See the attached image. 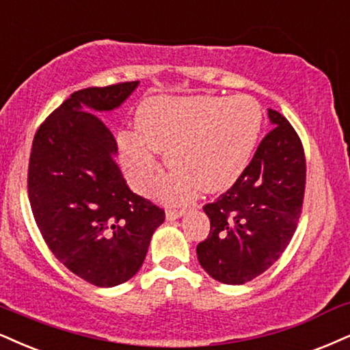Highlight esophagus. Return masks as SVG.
Segmentation results:
<instances>
[{"instance_id":"34e87169","label":"esophagus","mask_w":350,"mask_h":350,"mask_svg":"<svg viewBox=\"0 0 350 350\" xmlns=\"http://www.w3.org/2000/svg\"><path fill=\"white\" fill-rule=\"evenodd\" d=\"M185 214V209H167L165 211V219L167 221H176Z\"/></svg>"}]
</instances>
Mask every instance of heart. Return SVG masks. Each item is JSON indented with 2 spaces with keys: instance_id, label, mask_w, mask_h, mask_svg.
<instances>
[{
  "instance_id": "obj_1",
  "label": "heart",
  "mask_w": 350,
  "mask_h": 350,
  "mask_svg": "<svg viewBox=\"0 0 350 350\" xmlns=\"http://www.w3.org/2000/svg\"><path fill=\"white\" fill-rule=\"evenodd\" d=\"M261 109L248 96L154 97L136 111V133L118 135V150L135 187L148 191L159 175L152 152L175 170L163 196L187 201L230 188L248 167L261 131Z\"/></svg>"
}]
</instances>
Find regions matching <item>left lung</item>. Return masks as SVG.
I'll return each instance as SVG.
<instances>
[{
    "label": "left lung",
    "instance_id": "left-lung-1",
    "mask_svg": "<svg viewBox=\"0 0 350 350\" xmlns=\"http://www.w3.org/2000/svg\"><path fill=\"white\" fill-rule=\"evenodd\" d=\"M241 176L217 201L206 204L208 239L198 261L211 278L240 286L279 260L294 235L305 193V154L300 137L279 111Z\"/></svg>",
    "mask_w": 350,
    "mask_h": 350
}]
</instances>
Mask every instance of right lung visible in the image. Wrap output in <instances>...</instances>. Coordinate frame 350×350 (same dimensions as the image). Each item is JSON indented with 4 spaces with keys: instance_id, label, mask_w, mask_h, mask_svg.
I'll use <instances>...</instances> for the list:
<instances>
[{
    "instance_id": "add662e5",
    "label": "right lung",
    "mask_w": 350,
    "mask_h": 350,
    "mask_svg": "<svg viewBox=\"0 0 350 350\" xmlns=\"http://www.w3.org/2000/svg\"><path fill=\"white\" fill-rule=\"evenodd\" d=\"M137 84L71 94L37 129L30 152L27 188L38 230L56 260L97 287L131 279L165 219L128 188L115 137L94 113L118 109Z\"/></svg>"
}]
</instances>
